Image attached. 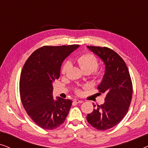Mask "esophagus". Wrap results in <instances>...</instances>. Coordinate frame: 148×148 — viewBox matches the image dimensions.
I'll return each mask as SVG.
<instances>
[{"label": "esophagus", "mask_w": 148, "mask_h": 148, "mask_svg": "<svg viewBox=\"0 0 148 148\" xmlns=\"http://www.w3.org/2000/svg\"><path fill=\"white\" fill-rule=\"evenodd\" d=\"M73 101H74V102L77 103V104H82V103L84 102L82 100H78V99H75Z\"/></svg>", "instance_id": "34e87169"}]
</instances>
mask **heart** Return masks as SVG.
<instances>
[{
    "label": "heart",
    "mask_w": 148,
    "mask_h": 148,
    "mask_svg": "<svg viewBox=\"0 0 148 148\" xmlns=\"http://www.w3.org/2000/svg\"><path fill=\"white\" fill-rule=\"evenodd\" d=\"M77 62L83 71L84 73L94 72V76L96 79H100L102 78L103 73L101 71L97 69L99 66V62L98 58L94 54L90 53L84 54L77 58ZM71 67V63L69 61H66L63 64L61 69V73L62 75H66L69 69ZM74 92L77 95H80L82 94V90L79 88H75L74 89Z\"/></svg>",
    "instance_id": "heart-1"
}]
</instances>
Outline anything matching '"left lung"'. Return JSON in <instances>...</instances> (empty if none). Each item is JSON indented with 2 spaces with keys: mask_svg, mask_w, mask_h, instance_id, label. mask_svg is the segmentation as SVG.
Segmentation results:
<instances>
[{
  "mask_svg": "<svg viewBox=\"0 0 148 148\" xmlns=\"http://www.w3.org/2000/svg\"><path fill=\"white\" fill-rule=\"evenodd\" d=\"M97 54L106 65L105 74L98 87L100 94L106 95L105 102L94 105V109L88 114L87 121L95 129L106 131L122 121L128 112L133 95V85L128 68L124 60L108 47L87 46Z\"/></svg>",
  "mask_w": 148,
  "mask_h": 148,
  "instance_id": "8db88e82",
  "label": "left lung"
}]
</instances>
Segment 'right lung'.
I'll return each mask as SVG.
<instances>
[{
    "label": "right lung",
    "mask_w": 148,
    "mask_h": 148,
    "mask_svg": "<svg viewBox=\"0 0 148 148\" xmlns=\"http://www.w3.org/2000/svg\"><path fill=\"white\" fill-rule=\"evenodd\" d=\"M79 45L44 46L35 50L22 69L19 92L23 108L32 121L44 129L52 130L64 122L71 100L52 96V84L60 77V66Z\"/></svg>",
    "instance_id": "obj_1"
}]
</instances>
